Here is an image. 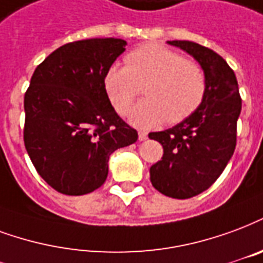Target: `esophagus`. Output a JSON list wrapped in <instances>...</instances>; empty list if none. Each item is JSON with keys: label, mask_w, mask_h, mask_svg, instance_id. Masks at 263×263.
Listing matches in <instances>:
<instances>
[{"label": "esophagus", "mask_w": 263, "mask_h": 263, "mask_svg": "<svg viewBox=\"0 0 263 263\" xmlns=\"http://www.w3.org/2000/svg\"><path fill=\"white\" fill-rule=\"evenodd\" d=\"M138 138H139V141H146L147 134L145 131H139V134H138Z\"/></svg>", "instance_id": "1"}]
</instances>
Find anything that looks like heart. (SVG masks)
Segmentation results:
<instances>
[{"instance_id": "heart-1", "label": "heart", "mask_w": 263, "mask_h": 263, "mask_svg": "<svg viewBox=\"0 0 263 263\" xmlns=\"http://www.w3.org/2000/svg\"><path fill=\"white\" fill-rule=\"evenodd\" d=\"M145 87L146 100L129 112V121L152 128L166 121L177 124L199 107L206 92L205 72L199 64L159 44H145L126 55V65L114 64L107 71L104 87L117 111H128Z\"/></svg>"}]
</instances>
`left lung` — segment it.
<instances>
[{"instance_id": "1", "label": "left lung", "mask_w": 263, "mask_h": 263, "mask_svg": "<svg viewBox=\"0 0 263 263\" xmlns=\"http://www.w3.org/2000/svg\"><path fill=\"white\" fill-rule=\"evenodd\" d=\"M196 60L205 72L203 100L180 124L149 138L163 146V157L151 167L152 185L163 195L186 199L206 191L233 156L241 97L234 71L208 47L188 40L167 42Z\"/></svg>"}]
</instances>
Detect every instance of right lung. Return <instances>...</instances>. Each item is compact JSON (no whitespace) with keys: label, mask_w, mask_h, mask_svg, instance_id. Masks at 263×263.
Segmentation results:
<instances>
[{"label":"right lung","mask_w":263,"mask_h":263,"mask_svg":"<svg viewBox=\"0 0 263 263\" xmlns=\"http://www.w3.org/2000/svg\"><path fill=\"white\" fill-rule=\"evenodd\" d=\"M122 39L64 44L36 68L25 95L23 139L43 180L65 195L104 184L112 152L137 142L138 132L117 114L104 87Z\"/></svg>","instance_id":"1"}]
</instances>
